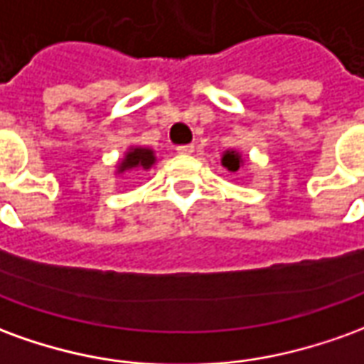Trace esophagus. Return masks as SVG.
<instances>
[{
    "label": "esophagus",
    "mask_w": 364,
    "mask_h": 364,
    "mask_svg": "<svg viewBox=\"0 0 364 364\" xmlns=\"http://www.w3.org/2000/svg\"><path fill=\"white\" fill-rule=\"evenodd\" d=\"M193 151H195V146H191V144H187V146L177 147V154H181V156H191Z\"/></svg>",
    "instance_id": "esophagus-1"
}]
</instances>
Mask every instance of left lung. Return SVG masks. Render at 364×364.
Listing matches in <instances>:
<instances>
[{"mask_svg": "<svg viewBox=\"0 0 364 364\" xmlns=\"http://www.w3.org/2000/svg\"><path fill=\"white\" fill-rule=\"evenodd\" d=\"M220 164H223V167H226L228 171H232V173H235V171L240 169V165L244 164L242 154H238L236 149H226L225 154H223Z\"/></svg>", "mask_w": 364, "mask_h": 364, "instance_id": "left-lung-1", "label": "left lung"}]
</instances>
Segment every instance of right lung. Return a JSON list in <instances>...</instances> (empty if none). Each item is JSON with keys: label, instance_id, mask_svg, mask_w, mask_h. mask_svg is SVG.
<instances>
[{"label": "right lung", "instance_id": "right-lung-1", "mask_svg": "<svg viewBox=\"0 0 364 364\" xmlns=\"http://www.w3.org/2000/svg\"><path fill=\"white\" fill-rule=\"evenodd\" d=\"M156 154H154V149H149V147H141V146H132L124 154V159H122L118 167H116V173L122 175L126 173V171H134V169H151L154 164H156Z\"/></svg>", "mask_w": 364, "mask_h": 364}]
</instances>
